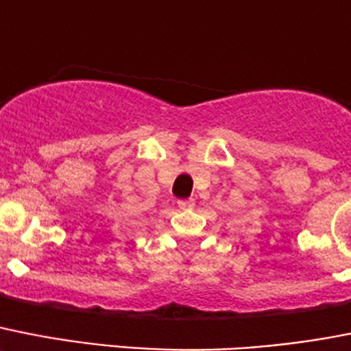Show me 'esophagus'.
I'll list each match as a JSON object with an SVG mask.
<instances>
[{"instance_id": "obj_1", "label": "esophagus", "mask_w": 351, "mask_h": 351, "mask_svg": "<svg viewBox=\"0 0 351 351\" xmlns=\"http://www.w3.org/2000/svg\"><path fill=\"white\" fill-rule=\"evenodd\" d=\"M178 206L181 209H191L193 206H195V200H193V199H181V200H178Z\"/></svg>"}]
</instances>
